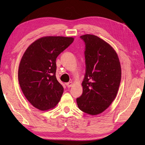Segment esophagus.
<instances>
[{
    "mask_svg": "<svg viewBox=\"0 0 145 145\" xmlns=\"http://www.w3.org/2000/svg\"><path fill=\"white\" fill-rule=\"evenodd\" d=\"M66 85H67V87L68 88H70L71 87H72V82H68V83H67V84H66Z\"/></svg>",
    "mask_w": 145,
    "mask_h": 145,
    "instance_id": "esophagus-1",
    "label": "esophagus"
}]
</instances>
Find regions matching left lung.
I'll list each match as a JSON object with an SVG mask.
<instances>
[{
  "label": "left lung",
  "instance_id": "obj_1",
  "mask_svg": "<svg viewBox=\"0 0 145 145\" xmlns=\"http://www.w3.org/2000/svg\"><path fill=\"white\" fill-rule=\"evenodd\" d=\"M85 45L83 93L76 98L79 109L89 115L102 113L116 96L121 70L115 50L97 36H80Z\"/></svg>",
  "mask_w": 145,
  "mask_h": 145
}]
</instances>
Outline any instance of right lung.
Masks as SVG:
<instances>
[{
  "instance_id": "obj_1",
  "label": "right lung",
  "mask_w": 145,
  "mask_h": 145,
  "mask_svg": "<svg viewBox=\"0 0 145 145\" xmlns=\"http://www.w3.org/2000/svg\"><path fill=\"white\" fill-rule=\"evenodd\" d=\"M72 37H45L27 48L18 68V82L24 95L42 111L53 108L63 88L56 78V58L73 42Z\"/></svg>"
}]
</instances>
